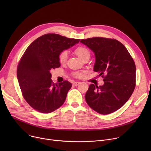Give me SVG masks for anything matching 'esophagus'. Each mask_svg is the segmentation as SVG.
<instances>
[{
	"label": "esophagus",
	"mask_w": 151,
	"mask_h": 151,
	"mask_svg": "<svg viewBox=\"0 0 151 151\" xmlns=\"http://www.w3.org/2000/svg\"><path fill=\"white\" fill-rule=\"evenodd\" d=\"M80 84V82H78V81H75V82H73V86H78L79 84Z\"/></svg>",
	"instance_id": "34e87169"
}]
</instances>
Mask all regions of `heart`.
Segmentation results:
<instances>
[{
  "instance_id": "b5f03b06",
  "label": "heart",
  "mask_w": 151,
  "mask_h": 151,
  "mask_svg": "<svg viewBox=\"0 0 151 151\" xmlns=\"http://www.w3.org/2000/svg\"><path fill=\"white\" fill-rule=\"evenodd\" d=\"M76 54L78 55V56L83 60L86 57L90 55V52L85 47L83 46H80L77 47L75 50ZM68 52L67 51H62L59 56V62L61 63H64L66 62L67 59H68ZM75 76L77 77H81L82 74L81 73H75Z\"/></svg>"
}]
</instances>
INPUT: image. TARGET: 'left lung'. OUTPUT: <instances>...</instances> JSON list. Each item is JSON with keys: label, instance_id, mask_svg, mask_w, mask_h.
Returning a JSON list of instances; mask_svg holds the SVG:
<instances>
[{"label": "left lung", "instance_id": "8db88e82", "mask_svg": "<svg viewBox=\"0 0 151 151\" xmlns=\"http://www.w3.org/2000/svg\"><path fill=\"white\" fill-rule=\"evenodd\" d=\"M80 42L93 52V71L104 78L103 86H89L85 95L87 104L98 113H112L127 101L134 89V62L124 45L115 39L93 37Z\"/></svg>", "mask_w": 151, "mask_h": 151}]
</instances>
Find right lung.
<instances>
[{
	"instance_id": "add662e5",
	"label": "right lung",
	"mask_w": 151,
	"mask_h": 151,
	"mask_svg": "<svg viewBox=\"0 0 151 151\" xmlns=\"http://www.w3.org/2000/svg\"><path fill=\"white\" fill-rule=\"evenodd\" d=\"M80 40L48 34L26 49L18 66L17 78L23 97L32 108L50 113L63 104L72 84L67 81L54 83L50 71L60 67L59 54Z\"/></svg>"
}]
</instances>
